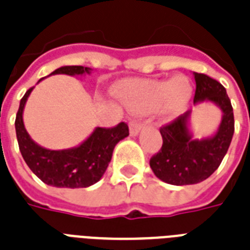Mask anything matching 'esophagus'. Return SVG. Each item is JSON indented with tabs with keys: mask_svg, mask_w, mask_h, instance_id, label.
<instances>
[{
	"mask_svg": "<svg viewBox=\"0 0 250 250\" xmlns=\"http://www.w3.org/2000/svg\"><path fill=\"white\" fill-rule=\"evenodd\" d=\"M144 123H140V122H131L129 123V133H131V136H137L141 129L144 128Z\"/></svg>",
	"mask_w": 250,
	"mask_h": 250,
	"instance_id": "1",
	"label": "esophagus"
}]
</instances>
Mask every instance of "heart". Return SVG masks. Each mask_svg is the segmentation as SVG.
<instances>
[{"label": "heart", "instance_id": "obj_1", "mask_svg": "<svg viewBox=\"0 0 250 250\" xmlns=\"http://www.w3.org/2000/svg\"><path fill=\"white\" fill-rule=\"evenodd\" d=\"M193 94V86L186 76L171 79H131L119 85L118 96L135 114H150L158 110L162 119L170 121L184 111Z\"/></svg>", "mask_w": 250, "mask_h": 250}]
</instances>
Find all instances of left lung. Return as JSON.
<instances>
[{
  "mask_svg": "<svg viewBox=\"0 0 250 250\" xmlns=\"http://www.w3.org/2000/svg\"><path fill=\"white\" fill-rule=\"evenodd\" d=\"M194 105L210 102L222 111L219 127L211 136L196 139L190 129L192 110L161 128L162 148L150 158L157 178L172 186L197 184L217 170L229 150L233 131V110L225 86L204 74L193 72Z\"/></svg>",
  "mask_w": 250,
  "mask_h": 250,
  "instance_id": "left-lung-1",
  "label": "left lung"
}]
</instances>
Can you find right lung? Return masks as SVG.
Returning a JSON list of instances; mask_svg holds the SVG:
<instances>
[{
	"label": "right lung",
	"instance_id": "obj_1",
	"mask_svg": "<svg viewBox=\"0 0 250 250\" xmlns=\"http://www.w3.org/2000/svg\"><path fill=\"white\" fill-rule=\"evenodd\" d=\"M90 71L92 68L83 66H63L48 76L58 74L85 76ZM42 79L39 80V83ZM32 90L33 86L25 92L15 118L18 144L25 164L37 178L48 186L57 188H86L96 184L105 174L115 145L128 136V125L122 122L114 128L96 127L93 132L78 146L62 150L46 149L31 139L23 122L25 102Z\"/></svg>",
	"mask_w": 250,
	"mask_h": 250
}]
</instances>
